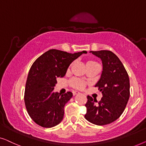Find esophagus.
Segmentation results:
<instances>
[{"label": "esophagus", "instance_id": "34e87169", "mask_svg": "<svg viewBox=\"0 0 146 146\" xmlns=\"http://www.w3.org/2000/svg\"><path fill=\"white\" fill-rule=\"evenodd\" d=\"M73 95H76V94H81V93H79V91H73Z\"/></svg>", "mask_w": 146, "mask_h": 146}]
</instances>
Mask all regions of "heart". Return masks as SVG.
I'll use <instances>...</instances> for the list:
<instances>
[{
  "label": "heart",
  "mask_w": 146,
  "mask_h": 146,
  "mask_svg": "<svg viewBox=\"0 0 146 146\" xmlns=\"http://www.w3.org/2000/svg\"><path fill=\"white\" fill-rule=\"evenodd\" d=\"M72 85L74 87L78 88V89H82L84 87V83L81 80L77 79H74L71 81Z\"/></svg>",
  "instance_id": "heart-1"
}]
</instances>
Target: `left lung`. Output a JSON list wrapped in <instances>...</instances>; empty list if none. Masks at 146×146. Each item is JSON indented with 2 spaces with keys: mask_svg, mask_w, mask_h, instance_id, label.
Returning a JSON list of instances; mask_svg holds the SVG:
<instances>
[{
  "mask_svg": "<svg viewBox=\"0 0 146 146\" xmlns=\"http://www.w3.org/2000/svg\"><path fill=\"white\" fill-rule=\"evenodd\" d=\"M89 52L102 61V73L95 87H98L103 96L99 102L87 96L85 118L94 124L102 126L114 122L123 113L130 97V79L122 63L113 52Z\"/></svg>",
  "mask_w": 146,
  "mask_h": 146,
  "instance_id": "8db88e82",
  "label": "left lung"
}]
</instances>
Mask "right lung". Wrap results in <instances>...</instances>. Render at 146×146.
I'll return each instance as SVG.
<instances>
[{
	"label": "right lung",
	"instance_id": "add662e5",
	"mask_svg": "<svg viewBox=\"0 0 146 146\" xmlns=\"http://www.w3.org/2000/svg\"><path fill=\"white\" fill-rule=\"evenodd\" d=\"M86 51L69 53L48 50L33 63L26 83L24 102L28 113L37 124L52 128L64 116V106L73 96L71 92L61 94L54 91L57 77H63L71 63Z\"/></svg>",
	"mask_w": 146,
	"mask_h": 146
}]
</instances>
